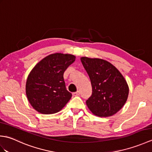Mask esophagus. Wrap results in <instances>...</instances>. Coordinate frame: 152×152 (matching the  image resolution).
<instances>
[{
  "label": "esophagus",
  "instance_id": "esophagus-1",
  "mask_svg": "<svg viewBox=\"0 0 152 152\" xmlns=\"http://www.w3.org/2000/svg\"><path fill=\"white\" fill-rule=\"evenodd\" d=\"M80 93L79 91H77L76 92L73 93V95L74 96H78V95H80Z\"/></svg>",
  "mask_w": 152,
  "mask_h": 152
}]
</instances>
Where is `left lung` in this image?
Masks as SVG:
<instances>
[{
	"mask_svg": "<svg viewBox=\"0 0 152 152\" xmlns=\"http://www.w3.org/2000/svg\"><path fill=\"white\" fill-rule=\"evenodd\" d=\"M92 86V95L86 104L93 114L109 117L116 114L127 100L129 87L124 77L107 61L81 57Z\"/></svg>",
	"mask_w": 152,
	"mask_h": 152,
	"instance_id": "1",
	"label": "left lung"
}]
</instances>
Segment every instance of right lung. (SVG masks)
Segmentation results:
<instances>
[{
  "instance_id": "1",
  "label": "right lung",
  "mask_w": 152,
  "mask_h": 152,
  "mask_svg": "<svg viewBox=\"0 0 152 152\" xmlns=\"http://www.w3.org/2000/svg\"><path fill=\"white\" fill-rule=\"evenodd\" d=\"M70 54H51L38 63L28 74L26 95L33 108L43 114L59 112L72 96L66 89L64 71L75 61Z\"/></svg>"
}]
</instances>
